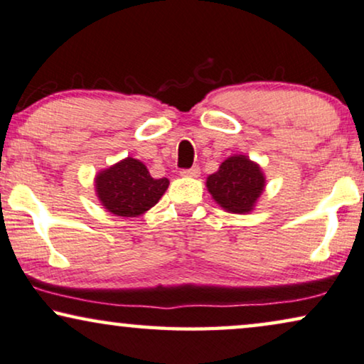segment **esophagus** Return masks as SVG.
Masks as SVG:
<instances>
[{"mask_svg": "<svg viewBox=\"0 0 364 364\" xmlns=\"http://www.w3.org/2000/svg\"><path fill=\"white\" fill-rule=\"evenodd\" d=\"M181 173L183 177H198L200 176V168H198L197 166H193L191 168H182Z\"/></svg>", "mask_w": 364, "mask_h": 364, "instance_id": "obj_1", "label": "esophagus"}]
</instances>
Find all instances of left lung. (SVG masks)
Here are the masks:
<instances>
[{
	"mask_svg": "<svg viewBox=\"0 0 364 364\" xmlns=\"http://www.w3.org/2000/svg\"><path fill=\"white\" fill-rule=\"evenodd\" d=\"M265 187L260 167L245 156H233L222 162L218 172L207 178V188L227 212L245 213L255 205Z\"/></svg>",
	"mask_w": 364,
	"mask_h": 364,
	"instance_id": "1",
	"label": "left lung"
}]
</instances>
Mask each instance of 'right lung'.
<instances>
[{"instance_id": "right-lung-1", "label": "right lung", "mask_w": 364, "mask_h": 364, "mask_svg": "<svg viewBox=\"0 0 364 364\" xmlns=\"http://www.w3.org/2000/svg\"><path fill=\"white\" fill-rule=\"evenodd\" d=\"M167 178H154L137 159L127 157L96 177L99 200L119 217L141 215L167 191Z\"/></svg>"}]
</instances>
